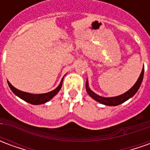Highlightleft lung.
Segmentation results:
<instances>
[{
    "mask_svg": "<svg viewBox=\"0 0 150 150\" xmlns=\"http://www.w3.org/2000/svg\"><path fill=\"white\" fill-rule=\"evenodd\" d=\"M143 76H144V68L142 69L141 75H140V77H139L138 79H137V83L133 85V87H132L131 89H129V91H127V92H125V93H124L123 95H120V96H115V97L105 98L102 97V96H98V95L96 94H95L94 92L91 91V90H90V88H88V82L86 83V90H87V92L88 93V95H89L91 97L93 98L94 100L98 101L99 103L105 104V105H108V106H116V105H119V104L124 103L125 101L128 100L129 98H131L136 94V92L138 91L139 88H140V86L142 84Z\"/></svg>",
    "mask_w": 150,
    "mask_h": 150,
    "instance_id": "obj_1",
    "label": "left lung"
}]
</instances>
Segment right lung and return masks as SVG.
Listing matches in <instances>:
<instances>
[{"instance_id": "1", "label": "right lung", "mask_w": 150, "mask_h": 150, "mask_svg": "<svg viewBox=\"0 0 150 150\" xmlns=\"http://www.w3.org/2000/svg\"><path fill=\"white\" fill-rule=\"evenodd\" d=\"M8 84L9 86V88L12 90V91L14 93L15 95H17L18 97H20L23 100L26 101L28 103H30L31 104H42L46 103L47 101H49L50 100H51L54 96H55L59 90L62 88V79L60 84L59 85V87L53 90L52 91H50L47 93H44V94H30V93H28V92H24V91H21L20 90H18L17 88H15L13 85L8 81Z\"/></svg>"}]
</instances>
